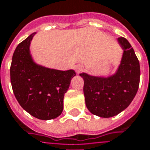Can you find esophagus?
<instances>
[{
    "label": "esophagus",
    "instance_id": "esophagus-1",
    "mask_svg": "<svg viewBox=\"0 0 150 150\" xmlns=\"http://www.w3.org/2000/svg\"><path fill=\"white\" fill-rule=\"evenodd\" d=\"M74 70H75L77 73H81V71L83 70V66L80 64L77 65V66H75V67H74Z\"/></svg>",
    "mask_w": 150,
    "mask_h": 150
}]
</instances>
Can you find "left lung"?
<instances>
[{
    "mask_svg": "<svg viewBox=\"0 0 150 150\" xmlns=\"http://www.w3.org/2000/svg\"><path fill=\"white\" fill-rule=\"evenodd\" d=\"M123 50L115 74L108 77L80 73L83 80L86 105L90 112L101 117H111L127 108L140 84V63L134 50L124 38H117Z\"/></svg>",
    "mask_w": 150,
    "mask_h": 150,
    "instance_id": "1",
    "label": "left lung"
}]
</instances>
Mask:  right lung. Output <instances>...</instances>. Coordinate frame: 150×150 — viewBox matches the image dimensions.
Returning a JSON list of instances; mask_svg holds the SVG:
<instances>
[{"label":"right lung","mask_w":150,"mask_h":150,"mask_svg":"<svg viewBox=\"0 0 150 150\" xmlns=\"http://www.w3.org/2000/svg\"><path fill=\"white\" fill-rule=\"evenodd\" d=\"M32 33L14 50L10 65V81L18 104L32 116L41 120L59 117L64 108L74 70L60 71L37 64L30 54Z\"/></svg>","instance_id":"obj_1"}]
</instances>
